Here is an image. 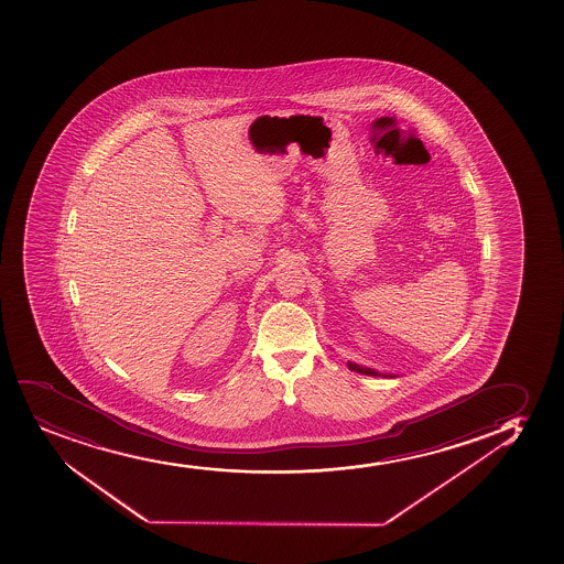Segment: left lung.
<instances>
[{"label": "left lung", "mask_w": 564, "mask_h": 564, "mask_svg": "<svg viewBox=\"0 0 564 564\" xmlns=\"http://www.w3.org/2000/svg\"><path fill=\"white\" fill-rule=\"evenodd\" d=\"M348 368L352 369V371H356V373H361V375H371V377H377V371H373V369H369V368H361V366H358V364H352V361H348L347 364Z\"/></svg>", "instance_id": "obj_1"}]
</instances>
